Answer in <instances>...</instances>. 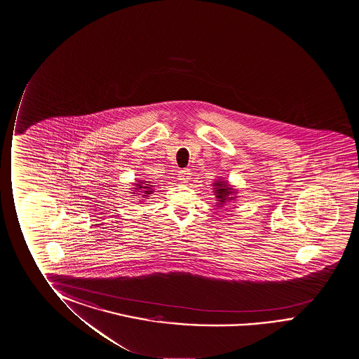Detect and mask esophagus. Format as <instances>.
Wrapping results in <instances>:
<instances>
[{
  "label": "esophagus",
  "instance_id": "esophagus-1",
  "mask_svg": "<svg viewBox=\"0 0 359 359\" xmlns=\"http://www.w3.org/2000/svg\"><path fill=\"white\" fill-rule=\"evenodd\" d=\"M178 180L182 182H188L191 180V171L189 170H182L178 173Z\"/></svg>",
  "mask_w": 359,
  "mask_h": 359
}]
</instances>
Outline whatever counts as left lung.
Wrapping results in <instances>:
<instances>
[{"instance_id": "obj_1", "label": "left lung", "mask_w": 359, "mask_h": 359, "mask_svg": "<svg viewBox=\"0 0 359 359\" xmlns=\"http://www.w3.org/2000/svg\"><path fill=\"white\" fill-rule=\"evenodd\" d=\"M217 188L215 189V197L219 199L218 202L219 204H223L225 202V199H228V196H229L230 191H231V188H228V184L226 183L223 182H217L215 183Z\"/></svg>"}]
</instances>
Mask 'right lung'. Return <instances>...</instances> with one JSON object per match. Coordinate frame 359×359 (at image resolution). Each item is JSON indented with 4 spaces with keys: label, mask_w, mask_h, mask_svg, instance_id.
<instances>
[{
    "label": "right lung",
    "mask_w": 359,
    "mask_h": 359,
    "mask_svg": "<svg viewBox=\"0 0 359 359\" xmlns=\"http://www.w3.org/2000/svg\"><path fill=\"white\" fill-rule=\"evenodd\" d=\"M136 186H137V187L139 188H135V189H141V188H144V189H149V186H144V184H136ZM149 192H150V191H144V193H146V194H149Z\"/></svg>",
    "instance_id": "1"
}]
</instances>
